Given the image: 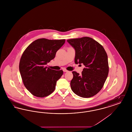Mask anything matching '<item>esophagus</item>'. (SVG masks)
<instances>
[{
  "instance_id": "obj_1",
  "label": "esophagus",
  "mask_w": 132,
  "mask_h": 132,
  "mask_svg": "<svg viewBox=\"0 0 132 132\" xmlns=\"http://www.w3.org/2000/svg\"><path fill=\"white\" fill-rule=\"evenodd\" d=\"M63 72H68V71L66 70V69H63Z\"/></svg>"
}]
</instances>
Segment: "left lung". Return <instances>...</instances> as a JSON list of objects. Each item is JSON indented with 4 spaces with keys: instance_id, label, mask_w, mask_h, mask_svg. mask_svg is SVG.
Here are the masks:
<instances>
[{
    "instance_id": "8db88e82",
    "label": "left lung",
    "mask_w": 132,
    "mask_h": 132,
    "mask_svg": "<svg viewBox=\"0 0 132 132\" xmlns=\"http://www.w3.org/2000/svg\"><path fill=\"white\" fill-rule=\"evenodd\" d=\"M67 41L75 50V63L85 66L81 75L72 72L71 89L80 97H92L101 90L108 76L106 52L103 46L92 38L86 37Z\"/></svg>"
}]
</instances>
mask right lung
<instances>
[{
    "instance_id": "add662e5",
    "label": "right lung",
    "mask_w": 132,
    "mask_h": 132,
    "mask_svg": "<svg viewBox=\"0 0 132 132\" xmlns=\"http://www.w3.org/2000/svg\"><path fill=\"white\" fill-rule=\"evenodd\" d=\"M65 42V39L39 38L30 44L23 52L19 71L24 86L32 95L44 97L55 90L63 71L52 70L45 65L54 58L57 50Z\"/></svg>"
}]
</instances>
